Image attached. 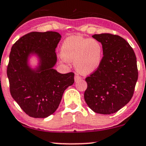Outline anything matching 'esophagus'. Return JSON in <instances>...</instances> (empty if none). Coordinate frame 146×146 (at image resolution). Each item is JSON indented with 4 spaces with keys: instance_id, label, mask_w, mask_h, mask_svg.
I'll return each instance as SVG.
<instances>
[{
    "instance_id": "34e87169",
    "label": "esophagus",
    "mask_w": 146,
    "mask_h": 146,
    "mask_svg": "<svg viewBox=\"0 0 146 146\" xmlns=\"http://www.w3.org/2000/svg\"><path fill=\"white\" fill-rule=\"evenodd\" d=\"M81 79H82V78H81L80 76H79L78 75H76L75 77H74V80L75 82H78V80H80Z\"/></svg>"
}]
</instances>
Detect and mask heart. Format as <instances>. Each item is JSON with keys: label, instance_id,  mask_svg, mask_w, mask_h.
Instances as JSON below:
<instances>
[{"label": "heart", "instance_id": "obj_1", "mask_svg": "<svg viewBox=\"0 0 146 146\" xmlns=\"http://www.w3.org/2000/svg\"><path fill=\"white\" fill-rule=\"evenodd\" d=\"M60 54L65 61L74 62L78 72L90 75L97 70L101 65L103 49L101 43L96 39L72 35L64 40Z\"/></svg>", "mask_w": 146, "mask_h": 146}]
</instances>
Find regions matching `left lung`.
<instances>
[{
    "label": "left lung",
    "instance_id": "obj_1",
    "mask_svg": "<svg viewBox=\"0 0 146 146\" xmlns=\"http://www.w3.org/2000/svg\"><path fill=\"white\" fill-rule=\"evenodd\" d=\"M92 37L101 43L103 58L97 70L86 78L84 100L94 112L113 114L133 96L138 78L136 56L120 36L102 33Z\"/></svg>",
    "mask_w": 146,
    "mask_h": 146
}]
</instances>
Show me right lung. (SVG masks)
<instances>
[{"mask_svg":"<svg viewBox=\"0 0 146 146\" xmlns=\"http://www.w3.org/2000/svg\"><path fill=\"white\" fill-rule=\"evenodd\" d=\"M62 36L55 31L31 32L11 48L7 67L10 92L23 111L34 118H45L59 107L74 74H61L54 68L56 48ZM35 58L37 63L31 64Z\"/></svg>","mask_w":146,"mask_h":146,"instance_id":"right-lung-1","label":"right lung"}]
</instances>
